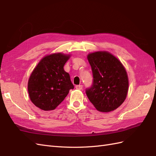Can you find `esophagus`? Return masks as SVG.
Returning a JSON list of instances; mask_svg holds the SVG:
<instances>
[{
    "instance_id": "esophagus-1",
    "label": "esophagus",
    "mask_w": 156,
    "mask_h": 156,
    "mask_svg": "<svg viewBox=\"0 0 156 156\" xmlns=\"http://www.w3.org/2000/svg\"><path fill=\"white\" fill-rule=\"evenodd\" d=\"M75 88L77 89V90H81L83 89V85H78L75 86Z\"/></svg>"
}]
</instances>
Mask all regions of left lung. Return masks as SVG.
I'll list each match as a JSON object with an SVG mask.
<instances>
[{
	"mask_svg": "<svg viewBox=\"0 0 156 156\" xmlns=\"http://www.w3.org/2000/svg\"><path fill=\"white\" fill-rule=\"evenodd\" d=\"M93 72V84L85 92L100 112L114 111L123 103L128 93V78L123 65L107 51H97L87 56Z\"/></svg>",
	"mask_w": 156,
	"mask_h": 156,
	"instance_id": "8db88e82",
	"label": "left lung"
}]
</instances>
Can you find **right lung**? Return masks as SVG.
<instances>
[{
    "label": "right lung",
    "mask_w": 156,
    "mask_h": 156,
    "mask_svg": "<svg viewBox=\"0 0 156 156\" xmlns=\"http://www.w3.org/2000/svg\"><path fill=\"white\" fill-rule=\"evenodd\" d=\"M70 55L61 53L46 55L34 68L28 83L30 98L44 111L54 110L73 89L63 67Z\"/></svg>",
    "instance_id": "1"
}]
</instances>
